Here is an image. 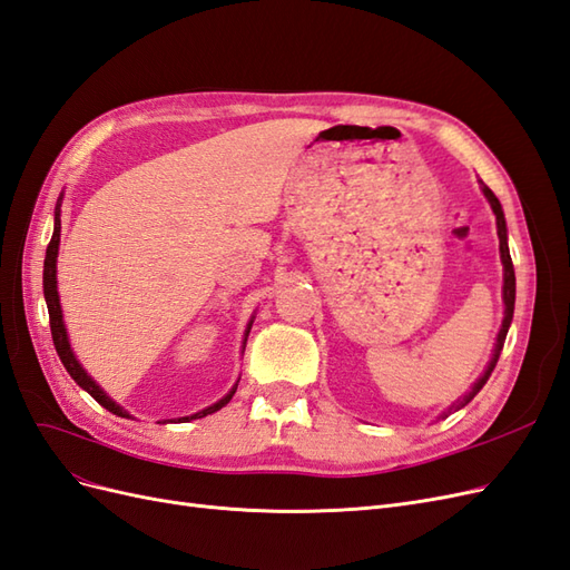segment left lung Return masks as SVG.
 I'll return each mask as SVG.
<instances>
[{
  "label": "left lung",
  "instance_id": "8db88e82",
  "mask_svg": "<svg viewBox=\"0 0 570 570\" xmlns=\"http://www.w3.org/2000/svg\"><path fill=\"white\" fill-rule=\"evenodd\" d=\"M482 193H485V197L490 199V206L492 212L497 216V235H499V252H502V264H504V321H502V331H499V337H497V350H494V356L490 361V366L485 371V375L480 377V381L473 385V392H469L463 396V400L456 404V409L469 404L473 396L480 392V387L488 383L490 373L494 371V364L499 358V352H502L504 347V340H507V333H509V325H511V318H513V302H515V275H513V264H511V254H509V245H507V220H504V212H502V204H499V199L494 197V193L490 187H482Z\"/></svg>",
  "mask_w": 570,
  "mask_h": 570
}]
</instances>
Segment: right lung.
Here are the masks:
<instances>
[{
  "instance_id": "add662e5",
  "label": "right lung",
  "mask_w": 570,
  "mask_h": 570,
  "mask_svg": "<svg viewBox=\"0 0 570 570\" xmlns=\"http://www.w3.org/2000/svg\"><path fill=\"white\" fill-rule=\"evenodd\" d=\"M59 233H61V220H59V204H57V223H55V235H51V239H49V245H47V256H45V275H42V285H45V299H47V308H49V327H51V340H55V347H57V354H59V358H61V364H63V368L71 373V377L73 381L82 387V390H88L95 400L105 406V409H109L111 413H116V416H124V419H130L128 416V411H124L120 409L116 402H111L109 396L105 394V390H101L92 377L82 371V366L78 364L76 361V356H73V352H71V344H68V337H66V327H63V321H61V306H59V292H57V254H59ZM235 390L237 387H233V392L230 394H226L223 396L220 402H216L214 406H209V409H204V411H199V413H195V416H187V419H183V423L185 421H193V419H204V416H209V413H214V411H218V409H223L226 406L230 400H233V394H235Z\"/></svg>"
}]
</instances>
